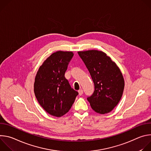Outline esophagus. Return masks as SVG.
I'll list each match as a JSON object with an SVG mask.
<instances>
[{"label":"esophagus","mask_w":151,"mask_h":151,"mask_svg":"<svg viewBox=\"0 0 151 151\" xmlns=\"http://www.w3.org/2000/svg\"><path fill=\"white\" fill-rule=\"evenodd\" d=\"M78 93H79V96H82V94H83V90L82 89H81V90H79L78 91Z\"/></svg>","instance_id":"obj_1"}]
</instances>
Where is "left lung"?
Masks as SVG:
<instances>
[{"mask_svg": "<svg viewBox=\"0 0 151 151\" xmlns=\"http://www.w3.org/2000/svg\"><path fill=\"white\" fill-rule=\"evenodd\" d=\"M94 84V91L87 98L97 113L111 112L119 102L124 89L122 74L110 57L98 50L78 51Z\"/></svg>", "mask_w": 151, "mask_h": 151, "instance_id": "obj_1", "label": "left lung"}]
</instances>
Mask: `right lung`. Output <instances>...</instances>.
Returning <instances> with one entry per match:
<instances>
[{
  "mask_svg": "<svg viewBox=\"0 0 151 151\" xmlns=\"http://www.w3.org/2000/svg\"><path fill=\"white\" fill-rule=\"evenodd\" d=\"M73 56L72 51L54 52L44 61L35 76L34 93L37 101L47 113L56 117L69 112L78 94L64 76Z\"/></svg>",
  "mask_w": 151,
  "mask_h": 151,
  "instance_id": "1",
  "label": "right lung"
}]
</instances>
